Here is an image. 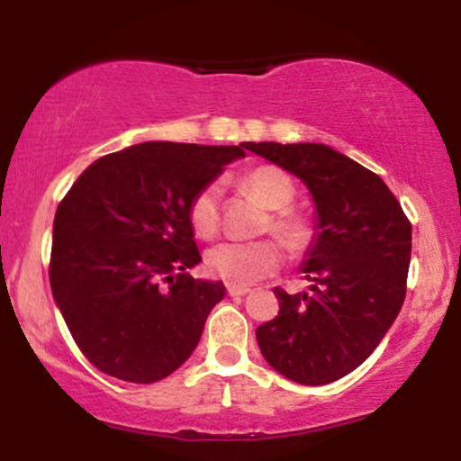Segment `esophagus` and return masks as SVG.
Here are the masks:
<instances>
[{
    "label": "esophagus",
    "instance_id": "obj_1",
    "mask_svg": "<svg viewBox=\"0 0 461 461\" xmlns=\"http://www.w3.org/2000/svg\"><path fill=\"white\" fill-rule=\"evenodd\" d=\"M247 293H249L247 285H234V284H227V294H230V297H245Z\"/></svg>",
    "mask_w": 461,
    "mask_h": 461
}]
</instances>
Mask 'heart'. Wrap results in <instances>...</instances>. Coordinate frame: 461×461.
Returning <instances> with one entry per match:
<instances>
[{"instance_id":"obj_1","label":"heart","mask_w":461,"mask_h":461,"mask_svg":"<svg viewBox=\"0 0 461 461\" xmlns=\"http://www.w3.org/2000/svg\"><path fill=\"white\" fill-rule=\"evenodd\" d=\"M242 186L267 210V230H271L288 251L299 253L310 245L312 227L288 208L294 199V184L282 168L258 167L242 177ZM188 221L199 238H210L219 227V186L201 188L188 205ZM205 271L227 284L247 285L275 273L282 264V249L275 240L238 242L225 240L205 251Z\"/></svg>"}]
</instances>
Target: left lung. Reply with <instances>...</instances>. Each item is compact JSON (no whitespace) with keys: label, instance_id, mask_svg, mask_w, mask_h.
Returning a JSON list of instances; mask_svg holds the SVG:
<instances>
[{"label":"left lung","instance_id":"8db88e82","mask_svg":"<svg viewBox=\"0 0 461 461\" xmlns=\"http://www.w3.org/2000/svg\"><path fill=\"white\" fill-rule=\"evenodd\" d=\"M293 173L314 201L301 271L308 293L275 288L279 312L256 330L264 359L290 382L322 385L356 370L405 299L411 225L384 179L321 142H249Z\"/></svg>","mask_w":461,"mask_h":461}]
</instances>
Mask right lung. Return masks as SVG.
Masks as SVG:
<instances>
[{"label":"right lung","instance_id":"right-lung-1","mask_svg":"<svg viewBox=\"0 0 461 461\" xmlns=\"http://www.w3.org/2000/svg\"><path fill=\"white\" fill-rule=\"evenodd\" d=\"M245 149L249 142H140L95 160L60 201L51 293L102 373L160 382L199 345L225 285L188 275L201 262L188 205Z\"/></svg>","mask_w":461,"mask_h":461}]
</instances>
